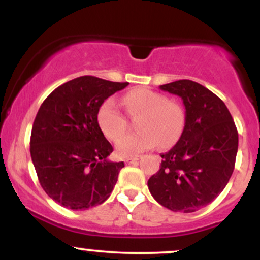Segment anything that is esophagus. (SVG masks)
<instances>
[{
  "label": "esophagus",
  "instance_id": "obj_1",
  "mask_svg": "<svg viewBox=\"0 0 260 260\" xmlns=\"http://www.w3.org/2000/svg\"><path fill=\"white\" fill-rule=\"evenodd\" d=\"M140 159V156H133V157H127L126 160H124V162L128 164V165H131V164L136 162V161H138Z\"/></svg>",
  "mask_w": 260,
  "mask_h": 260
}]
</instances>
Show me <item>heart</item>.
Returning a JSON list of instances; mask_svg holds the SVG:
<instances>
[{"label": "heart", "mask_w": 260, "mask_h": 260, "mask_svg": "<svg viewBox=\"0 0 260 260\" xmlns=\"http://www.w3.org/2000/svg\"><path fill=\"white\" fill-rule=\"evenodd\" d=\"M123 105L131 117H137L138 131L118 140L116 151L120 156H134L153 149L157 143L161 148H170L181 138L186 124L184 110L161 92L147 88L133 89L124 95ZM96 121L105 137L111 140H117L127 128L126 117L112 98L99 106Z\"/></svg>", "instance_id": "obj_1"}]
</instances>
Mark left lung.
<instances>
[{"mask_svg": "<svg viewBox=\"0 0 260 260\" xmlns=\"http://www.w3.org/2000/svg\"><path fill=\"white\" fill-rule=\"evenodd\" d=\"M160 89L183 100L186 124L177 144L161 155L160 170L148 187L162 207L193 213L228 184L237 155V128L223 101L199 83L182 79Z\"/></svg>", "mask_w": 260, "mask_h": 260, "instance_id": "8db88e82", "label": "left lung"}]
</instances>
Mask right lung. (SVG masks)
<instances>
[{"label": "right lung", "mask_w": 260, "mask_h": 260, "mask_svg": "<svg viewBox=\"0 0 260 260\" xmlns=\"http://www.w3.org/2000/svg\"><path fill=\"white\" fill-rule=\"evenodd\" d=\"M127 85L83 76L59 85L41 104L32 123L31 160L43 189L62 207L85 210L111 194L124 164L107 160L113 148L96 113Z\"/></svg>", "instance_id": "right-lung-1"}]
</instances>
